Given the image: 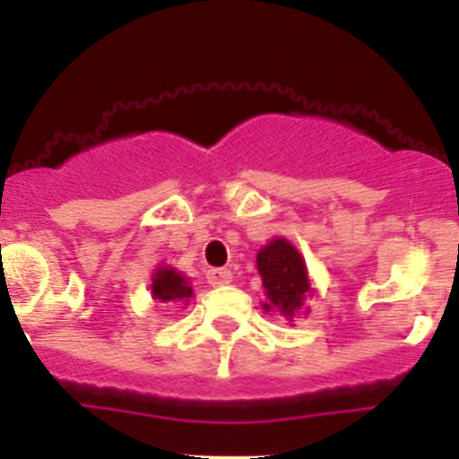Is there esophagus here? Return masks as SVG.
I'll use <instances>...</instances> for the list:
<instances>
[{
  "label": "esophagus",
  "instance_id": "34e87169",
  "mask_svg": "<svg viewBox=\"0 0 459 459\" xmlns=\"http://www.w3.org/2000/svg\"><path fill=\"white\" fill-rule=\"evenodd\" d=\"M206 282L211 287H222V285H230L232 282V271L230 269H211L206 273Z\"/></svg>",
  "mask_w": 459,
  "mask_h": 459
}]
</instances>
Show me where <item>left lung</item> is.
Returning <instances> with one entry per match:
<instances>
[{"label": "left lung", "instance_id": "8db88e82", "mask_svg": "<svg viewBox=\"0 0 459 459\" xmlns=\"http://www.w3.org/2000/svg\"><path fill=\"white\" fill-rule=\"evenodd\" d=\"M257 271L266 294V303H262V307L266 312L278 310L291 322L312 291L306 259L287 238L278 237L271 238L269 246L257 253Z\"/></svg>", "mask_w": 459, "mask_h": 459}]
</instances>
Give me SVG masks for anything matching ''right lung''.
<instances>
[{"label": "right lung", "instance_id": "right-lung-1", "mask_svg": "<svg viewBox=\"0 0 459 459\" xmlns=\"http://www.w3.org/2000/svg\"><path fill=\"white\" fill-rule=\"evenodd\" d=\"M152 296L153 301L160 303L188 301L190 296H193V287L188 285V278H184L179 271L169 269V266H160L152 278Z\"/></svg>", "mask_w": 459, "mask_h": 459}]
</instances>
